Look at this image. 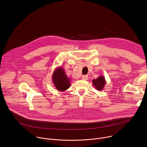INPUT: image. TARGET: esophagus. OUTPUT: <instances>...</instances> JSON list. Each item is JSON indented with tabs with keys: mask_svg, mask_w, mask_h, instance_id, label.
I'll return each mask as SVG.
<instances>
[{
	"mask_svg": "<svg viewBox=\"0 0 147 147\" xmlns=\"http://www.w3.org/2000/svg\"><path fill=\"white\" fill-rule=\"evenodd\" d=\"M82 80H88V76H82Z\"/></svg>",
	"mask_w": 147,
	"mask_h": 147,
	"instance_id": "1",
	"label": "esophagus"
}]
</instances>
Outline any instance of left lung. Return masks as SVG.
I'll list each match as a JSON object with an SVG mask.
<instances>
[{"instance_id": "1", "label": "left lung", "mask_w": 147, "mask_h": 147, "mask_svg": "<svg viewBox=\"0 0 147 147\" xmlns=\"http://www.w3.org/2000/svg\"><path fill=\"white\" fill-rule=\"evenodd\" d=\"M92 82L93 86H94L96 89L98 91L102 90L106 84L105 77L102 76H100L96 79L92 80Z\"/></svg>"}]
</instances>
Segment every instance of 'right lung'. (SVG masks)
<instances>
[{
    "label": "right lung",
    "mask_w": 147,
    "mask_h": 147,
    "mask_svg": "<svg viewBox=\"0 0 147 147\" xmlns=\"http://www.w3.org/2000/svg\"><path fill=\"white\" fill-rule=\"evenodd\" d=\"M51 78L54 86L59 91H64L70 86V79L67 76L61 66L55 69Z\"/></svg>",
    "instance_id": "obj_1"
}]
</instances>
